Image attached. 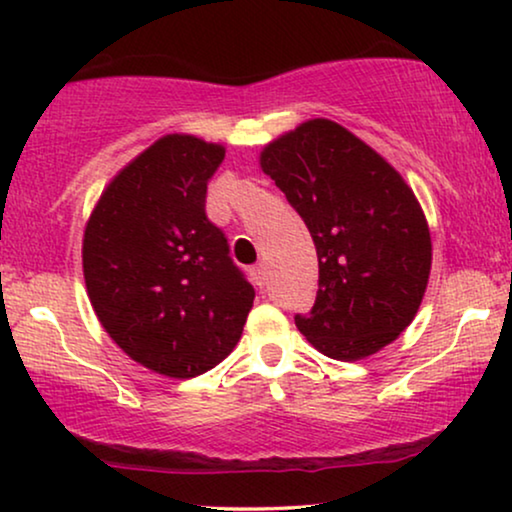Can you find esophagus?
Returning a JSON list of instances; mask_svg holds the SVG:
<instances>
[{"label":"esophagus","mask_w":512,"mask_h":512,"mask_svg":"<svg viewBox=\"0 0 512 512\" xmlns=\"http://www.w3.org/2000/svg\"><path fill=\"white\" fill-rule=\"evenodd\" d=\"M249 275H251V279H254L256 286H263L265 284V268H263L261 263L254 265V268L249 270Z\"/></svg>","instance_id":"1"}]
</instances>
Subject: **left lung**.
Returning a JSON list of instances; mask_svg holds the SVG:
<instances>
[{"mask_svg": "<svg viewBox=\"0 0 512 512\" xmlns=\"http://www.w3.org/2000/svg\"><path fill=\"white\" fill-rule=\"evenodd\" d=\"M261 167L310 230L319 258L298 331L321 354L356 361L396 340L422 303L431 235L401 174L342 125L314 118L275 139Z\"/></svg>", "mask_w": 512, "mask_h": 512, "instance_id": "1", "label": "left lung"}]
</instances>
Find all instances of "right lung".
Masks as SVG:
<instances>
[{
  "instance_id": "1",
  "label": "right lung",
  "mask_w": 512,
  "mask_h": 512,
  "mask_svg": "<svg viewBox=\"0 0 512 512\" xmlns=\"http://www.w3.org/2000/svg\"><path fill=\"white\" fill-rule=\"evenodd\" d=\"M223 156L191 135L158 139L107 186L83 235L104 331L130 359L179 380L233 352L256 296L205 212Z\"/></svg>"
}]
</instances>
